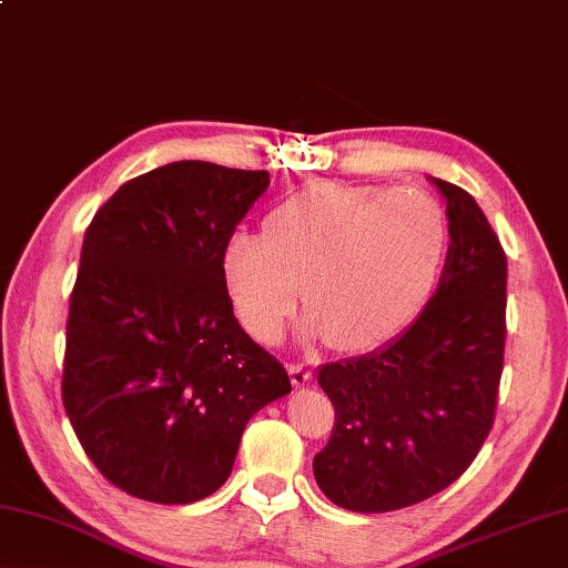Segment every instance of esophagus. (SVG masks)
Listing matches in <instances>:
<instances>
[{
    "mask_svg": "<svg viewBox=\"0 0 568 568\" xmlns=\"http://www.w3.org/2000/svg\"><path fill=\"white\" fill-rule=\"evenodd\" d=\"M291 379H293L295 386H305L313 379V374H311V368H305L303 364H293L291 366Z\"/></svg>",
    "mask_w": 568,
    "mask_h": 568,
    "instance_id": "1",
    "label": "esophagus"
}]
</instances>
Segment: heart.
Here are the masks:
<instances>
[{"label": "heart", "instance_id": "1", "mask_svg": "<svg viewBox=\"0 0 568 568\" xmlns=\"http://www.w3.org/2000/svg\"><path fill=\"white\" fill-rule=\"evenodd\" d=\"M447 250V210L427 189L318 179L265 214L263 240L230 235L220 270L232 308L257 341L275 344L303 295L305 336H328L333 348L358 354L399 336L425 311Z\"/></svg>", "mask_w": 568, "mask_h": 568}]
</instances>
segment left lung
I'll return each instance as SVG.
<instances>
[{"label":"left lung","mask_w":568,"mask_h":568,"mask_svg":"<svg viewBox=\"0 0 568 568\" xmlns=\"http://www.w3.org/2000/svg\"><path fill=\"white\" fill-rule=\"evenodd\" d=\"M429 182L449 217L435 295L397 338L318 368L336 427L313 475L346 510L386 513L432 498L470 467L493 427L506 348V252L465 189Z\"/></svg>","instance_id":"1"}]
</instances>
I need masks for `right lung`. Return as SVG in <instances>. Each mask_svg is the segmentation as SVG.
Returning <instances> with one entry per match:
<instances>
[{"mask_svg":"<svg viewBox=\"0 0 568 568\" xmlns=\"http://www.w3.org/2000/svg\"><path fill=\"white\" fill-rule=\"evenodd\" d=\"M267 171L174 161L125 182L85 232L62 404L85 455L133 498L220 490L252 414L291 394L232 313L220 255Z\"/></svg>","mask_w":568,"mask_h":568,"instance_id":"right-lung-1","label":"right lung"}]
</instances>
